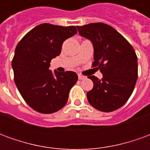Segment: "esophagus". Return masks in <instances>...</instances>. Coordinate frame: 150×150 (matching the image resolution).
Returning <instances> with one entry per match:
<instances>
[{"mask_svg": "<svg viewBox=\"0 0 150 150\" xmlns=\"http://www.w3.org/2000/svg\"><path fill=\"white\" fill-rule=\"evenodd\" d=\"M78 78H79V79H80V80H81V79H84L86 78V77H85L84 75H81V74H79V75H78Z\"/></svg>", "mask_w": 150, "mask_h": 150, "instance_id": "1", "label": "esophagus"}]
</instances>
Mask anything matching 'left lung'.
Listing matches in <instances>:
<instances>
[{"instance_id": "1", "label": "left lung", "mask_w": 150, "mask_h": 150, "mask_svg": "<svg viewBox=\"0 0 150 150\" xmlns=\"http://www.w3.org/2000/svg\"><path fill=\"white\" fill-rule=\"evenodd\" d=\"M82 37L91 41L94 47L92 67L103 74L99 79L88 78L93 88L87 93L89 104L101 112H110L122 107L132 95L137 76V57L133 47L119 32L101 22L77 26Z\"/></svg>"}]
</instances>
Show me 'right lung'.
Masks as SVG:
<instances>
[{
	"mask_svg": "<svg viewBox=\"0 0 150 150\" xmlns=\"http://www.w3.org/2000/svg\"><path fill=\"white\" fill-rule=\"evenodd\" d=\"M76 33L73 25L43 23L28 32L17 45L12 60L14 82L24 100L34 110L50 114L67 104L78 75L74 71H56L53 75L50 62L60 54L63 42Z\"/></svg>",
	"mask_w": 150,
	"mask_h": 150,
	"instance_id": "1",
	"label": "right lung"
}]
</instances>
